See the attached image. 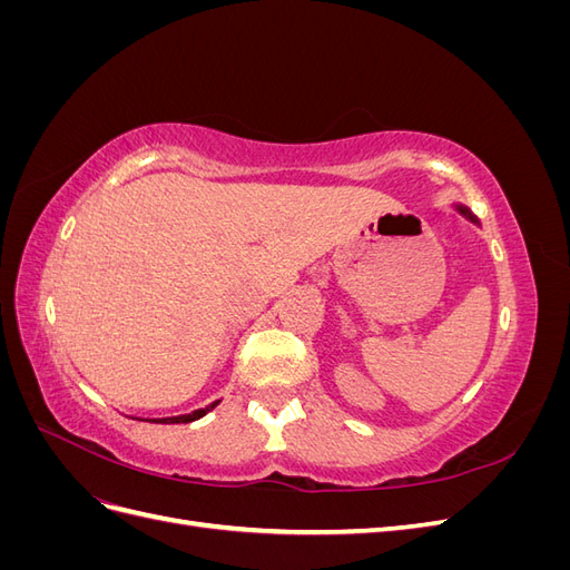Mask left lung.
I'll return each instance as SVG.
<instances>
[{"label": "left lung", "mask_w": 570, "mask_h": 570, "mask_svg": "<svg viewBox=\"0 0 570 570\" xmlns=\"http://www.w3.org/2000/svg\"><path fill=\"white\" fill-rule=\"evenodd\" d=\"M456 209H459V212H461V214H463V216H469V218H471V220H473V223H478V220H475V216H473V214H471V212H469V209H465V206H456Z\"/></svg>", "instance_id": "1"}]
</instances>
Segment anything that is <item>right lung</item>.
I'll list each match as a JSON object with an SVG mask.
<instances>
[{
	"mask_svg": "<svg viewBox=\"0 0 570 570\" xmlns=\"http://www.w3.org/2000/svg\"><path fill=\"white\" fill-rule=\"evenodd\" d=\"M214 406H218V402H214V404H209L206 409H197V411H193V413H185V416H170V419H154V423H193V421H197V419H202L204 413H209Z\"/></svg>",
	"mask_w": 570,
	"mask_h": 570,
	"instance_id": "obj_1",
	"label": "right lung"
}]
</instances>
